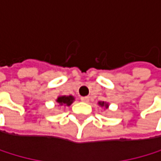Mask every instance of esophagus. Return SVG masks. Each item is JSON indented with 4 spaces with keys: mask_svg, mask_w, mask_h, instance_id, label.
<instances>
[{
    "mask_svg": "<svg viewBox=\"0 0 161 161\" xmlns=\"http://www.w3.org/2000/svg\"><path fill=\"white\" fill-rule=\"evenodd\" d=\"M89 100H90L89 97H81V101H83V102H89Z\"/></svg>",
    "mask_w": 161,
    "mask_h": 161,
    "instance_id": "34e87169",
    "label": "esophagus"
}]
</instances>
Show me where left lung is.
<instances>
[{
    "label": "left lung",
    "instance_id": "1",
    "mask_svg": "<svg viewBox=\"0 0 161 161\" xmlns=\"http://www.w3.org/2000/svg\"><path fill=\"white\" fill-rule=\"evenodd\" d=\"M97 104L99 105L100 107H104L105 109H108V107H109V103L105 102V101H98Z\"/></svg>",
    "mask_w": 161,
    "mask_h": 161
}]
</instances>
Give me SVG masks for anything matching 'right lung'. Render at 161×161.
<instances>
[{
    "instance_id": "right-lung-1",
    "label": "right lung",
    "mask_w": 161,
    "mask_h": 161,
    "mask_svg": "<svg viewBox=\"0 0 161 161\" xmlns=\"http://www.w3.org/2000/svg\"><path fill=\"white\" fill-rule=\"evenodd\" d=\"M75 100L73 96H59L56 99V102L59 104V106H70Z\"/></svg>"
}]
</instances>
